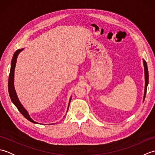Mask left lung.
<instances>
[{
    "label": "left lung",
    "mask_w": 155,
    "mask_h": 155,
    "mask_svg": "<svg viewBox=\"0 0 155 155\" xmlns=\"http://www.w3.org/2000/svg\"><path fill=\"white\" fill-rule=\"evenodd\" d=\"M143 65H144V97H143V102L145 98L146 93H147V88L148 84H149V71H148V67L146 61L143 59Z\"/></svg>",
    "instance_id": "left-lung-1"
}]
</instances>
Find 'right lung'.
<instances>
[{
    "label": "right lung",
    "mask_w": 155,
    "mask_h": 155,
    "mask_svg": "<svg viewBox=\"0 0 155 155\" xmlns=\"http://www.w3.org/2000/svg\"><path fill=\"white\" fill-rule=\"evenodd\" d=\"M23 48H20L18 49L16 51L15 54H13V57L11 61V71H10V74H9V78H8V93H9V96L12 102V103L14 104L16 107L18 108V110L20 111L23 116H24L27 120L29 121L32 122V123H35V124H39L37 122L35 121L34 120H32L31 117L29 115L28 111L25 109V107L22 106V104L20 102L17 94L16 93L15 88V84H14V79H15V67H16V60H17V57L18 54H20V52L23 51ZM72 97H71L70 100H69L68 102V108H67V111L69 107V104H70L71 103V100Z\"/></svg>",
    "instance_id": "obj_1"
}]
</instances>
